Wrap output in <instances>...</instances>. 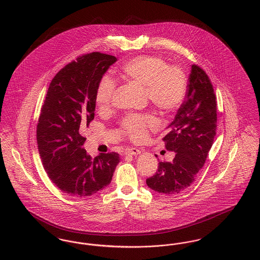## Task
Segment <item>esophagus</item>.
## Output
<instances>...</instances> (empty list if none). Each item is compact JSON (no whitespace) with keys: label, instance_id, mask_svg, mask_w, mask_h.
<instances>
[{"label":"esophagus","instance_id":"esophagus-1","mask_svg":"<svg viewBox=\"0 0 260 260\" xmlns=\"http://www.w3.org/2000/svg\"><path fill=\"white\" fill-rule=\"evenodd\" d=\"M141 153V151L139 149L128 148L125 150V154L126 155H133V156H137Z\"/></svg>","mask_w":260,"mask_h":260}]
</instances>
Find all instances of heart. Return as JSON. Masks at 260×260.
I'll use <instances>...</instances> for the list:
<instances>
[{"mask_svg":"<svg viewBox=\"0 0 260 260\" xmlns=\"http://www.w3.org/2000/svg\"><path fill=\"white\" fill-rule=\"evenodd\" d=\"M124 80L138 87H145L151 103L161 112H172L185 99L187 82L184 73L161 57L140 55L126 62L122 68ZM115 91V84L107 76L103 77L96 88L95 102L100 110L109 107ZM156 126L153 117L128 115L122 122V133L132 140L140 141L147 135V128Z\"/></svg>","mask_w":260,"mask_h":260,"instance_id":"obj_1","label":"heart"}]
</instances>
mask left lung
<instances>
[{"instance_id": "obj_1", "label": "left lung", "mask_w": 260, "mask_h": 260, "mask_svg": "<svg viewBox=\"0 0 260 260\" xmlns=\"http://www.w3.org/2000/svg\"><path fill=\"white\" fill-rule=\"evenodd\" d=\"M216 121V101L210 79L203 69L192 65L186 100L162 138L166 149L175 156L172 162H159L157 173L146 179L149 188L173 195L191 186L213 143Z\"/></svg>"}]
</instances>
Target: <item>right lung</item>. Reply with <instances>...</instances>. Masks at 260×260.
Instances as JSON below:
<instances>
[{"instance_id":"right-lung-1","label":"right lung","mask_w":260,"mask_h":260,"mask_svg":"<svg viewBox=\"0 0 260 260\" xmlns=\"http://www.w3.org/2000/svg\"><path fill=\"white\" fill-rule=\"evenodd\" d=\"M117 58L91 52L77 58L54 76L37 125L40 156L50 180L76 198L88 197L111 182L118 153L91 158L81 136L94 119L95 92L100 80Z\"/></svg>"}]
</instances>
